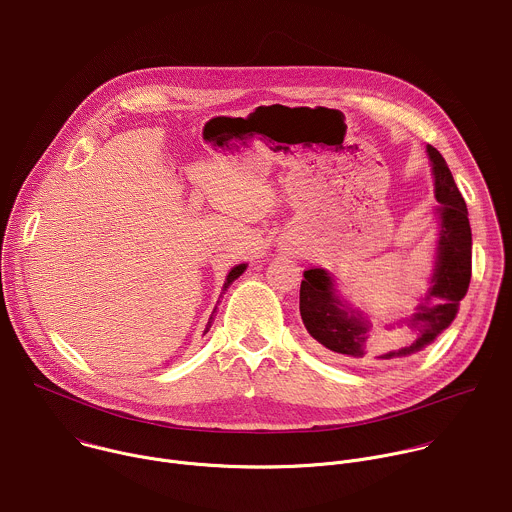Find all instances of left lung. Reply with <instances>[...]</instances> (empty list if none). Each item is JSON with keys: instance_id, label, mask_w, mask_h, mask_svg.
<instances>
[{"instance_id": "8db88e82", "label": "left lung", "mask_w": 512, "mask_h": 512, "mask_svg": "<svg viewBox=\"0 0 512 512\" xmlns=\"http://www.w3.org/2000/svg\"><path fill=\"white\" fill-rule=\"evenodd\" d=\"M436 199L440 203L438 261L430 293L408 321L406 335L392 339L384 350L370 346V325L337 299L333 281L323 269H307L299 289V311L309 335L337 358L354 364H380L408 358L430 346L454 319L468 291L472 273V233L466 203L442 154L428 144Z\"/></svg>"}]
</instances>
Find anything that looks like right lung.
<instances>
[{
    "mask_svg": "<svg viewBox=\"0 0 512 512\" xmlns=\"http://www.w3.org/2000/svg\"><path fill=\"white\" fill-rule=\"evenodd\" d=\"M245 267H247V265H237V267H233V269H231V273L227 275V281H225V285H223V291H227V287H229V285H231V283H233V281H235V279H237V277H239V275H241V273L245 271ZM213 313H215V311H213ZM213 319H215V317L211 315V319H209V325H207V329L211 327Z\"/></svg>",
    "mask_w": 512,
    "mask_h": 512,
    "instance_id": "obj_1",
    "label": "right lung"
}]
</instances>
